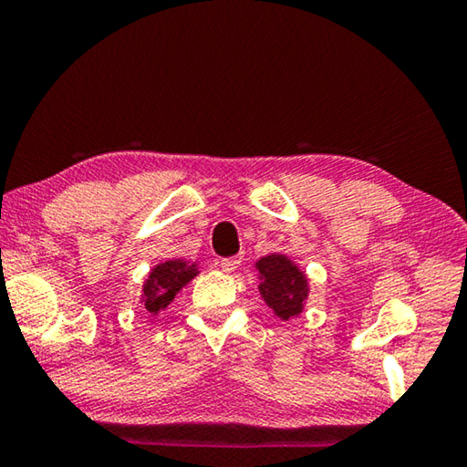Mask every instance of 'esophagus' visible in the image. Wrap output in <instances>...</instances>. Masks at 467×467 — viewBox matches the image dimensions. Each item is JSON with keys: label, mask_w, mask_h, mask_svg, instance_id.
<instances>
[{"label": "esophagus", "mask_w": 467, "mask_h": 467, "mask_svg": "<svg viewBox=\"0 0 467 467\" xmlns=\"http://www.w3.org/2000/svg\"><path fill=\"white\" fill-rule=\"evenodd\" d=\"M242 265V256H232V258H221V263H219V266L223 268L225 273H232V271H235V268H238Z\"/></svg>", "instance_id": "1"}]
</instances>
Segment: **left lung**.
Segmentation results:
<instances>
[{
    "instance_id": "obj_1",
    "label": "left lung",
    "mask_w": 467,
    "mask_h": 467,
    "mask_svg": "<svg viewBox=\"0 0 467 467\" xmlns=\"http://www.w3.org/2000/svg\"><path fill=\"white\" fill-rule=\"evenodd\" d=\"M256 266L260 271L258 289L266 304L275 309V314L283 320L297 316L307 297L306 276L297 271V266L279 254L263 258Z\"/></svg>"
}]
</instances>
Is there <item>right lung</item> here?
<instances>
[{"label": "right lung", "instance_id": "obj_1", "mask_svg": "<svg viewBox=\"0 0 467 467\" xmlns=\"http://www.w3.org/2000/svg\"><path fill=\"white\" fill-rule=\"evenodd\" d=\"M194 266H186L180 260H170L155 266L150 279H147L143 287V307L150 314H160L161 309H166L171 299L176 297V293L184 287V285L192 279Z\"/></svg>", "mask_w": 467, "mask_h": 467}]
</instances>
